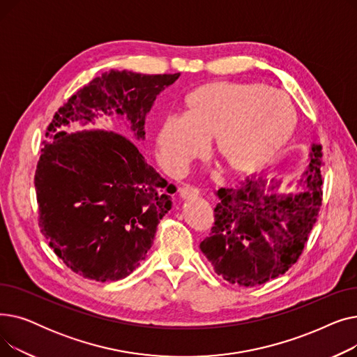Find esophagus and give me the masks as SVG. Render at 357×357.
Masks as SVG:
<instances>
[{
    "mask_svg": "<svg viewBox=\"0 0 357 357\" xmlns=\"http://www.w3.org/2000/svg\"><path fill=\"white\" fill-rule=\"evenodd\" d=\"M178 192H179V197H181L182 199H188V198H197V197L199 195V191H198L197 188H194V186H190V185H186V186H181V188L178 190Z\"/></svg>",
    "mask_w": 357,
    "mask_h": 357,
    "instance_id": "1",
    "label": "esophagus"
}]
</instances>
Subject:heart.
<instances>
[{"instance_id": "heart-1", "label": "heart", "mask_w": 357, "mask_h": 357, "mask_svg": "<svg viewBox=\"0 0 357 357\" xmlns=\"http://www.w3.org/2000/svg\"><path fill=\"white\" fill-rule=\"evenodd\" d=\"M295 128L291 104L265 85L213 82L192 91L183 116H169L158 130V158L178 174L195 159L204 140L224 172L245 178L271 162Z\"/></svg>"}]
</instances>
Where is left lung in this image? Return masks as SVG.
<instances>
[{
	"label": "left lung",
	"instance_id": "left-lung-1",
	"mask_svg": "<svg viewBox=\"0 0 357 357\" xmlns=\"http://www.w3.org/2000/svg\"><path fill=\"white\" fill-rule=\"evenodd\" d=\"M321 150V144L311 147L308 169L292 194L279 192L280 182L264 175L217 191L211 233L199 245L217 275L256 287L296 264L323 204Z\"/></svg>",
	"mask_w": 357,
	"mask_h": 357
}]
</instances>
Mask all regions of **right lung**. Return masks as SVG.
Here are the masks:
<instances>
[{
	"instance_id": "1",
	"label": "right lung",
	"mask_w": 357,
	"mask_h": 357,
	"mask_svg": "<svg viewBox=\"0 0 357 357\" xmlns=\"http://www.w3.org/2000/svg\"><path fill=\"white\" fill-rule=\"evenodd\" d=\"M179 75L104 72L73 93L49 124L46 136L54 135L43 142L34 175L39 227L75 273L107 282L139 268L176 188L114 131L68 135L56 128L114 111L143 139L146 114Z\"/></svg>"
}]
</instances>
